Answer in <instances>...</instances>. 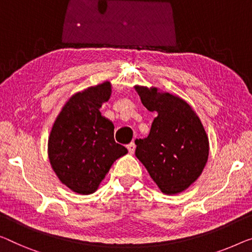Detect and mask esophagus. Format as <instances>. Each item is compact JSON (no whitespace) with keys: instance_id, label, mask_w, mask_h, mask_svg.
Returning <instances> with one entry per match:
<instances>
[{"instance_id":"34e87169","label":"esophagus","mask_w":252,"mask_h":252,"mask_svg":"<svg viewBox=\"0 0 252 252\" xmlns=\"http://www.w3.org/2000/svg\"><path fill=\"white\" fill-rule=\"evenodd\" d=\"M126 148L129 150L130 154H133L134 149H136V145H134V142H130L129 145H126Z\"/></svg>"}]
</instances>
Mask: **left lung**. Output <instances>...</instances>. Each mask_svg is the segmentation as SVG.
Instances as JSON below:
<instances>
[{
	"mask_svg": "<svg viewBox=\"0 0 252 252\" xmlns=\"http://www.w3.org/2000/svg\"><path fill=\"white\" fill-rule=\"evenodd\" d=\"M141 103L156 112L147 138L136 139V157L163 193L187 190L201 175L209 155L208 134L192 107L157 87L134 86Z\"/></svg>",
	"mask_w": 252,
	"mask_h": 252,
	"instance_id": "1",
	"label": "left lung"
}]
</instances>
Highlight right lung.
<instances>
[{
  "mask_svg": "<svg viewBox=\"0 0 252 252\" xmlns=\"http://www.w3.org/2000/svg\"><path fill=\"white\" fill-rule=\"evenodd\" d=\"M110 81L78 92L67 99L48 136L47 154L60 181L79 194H90L127 149L114 140V125L100 113L110 99Z\"/></svg>",
  "mask_w": 252,
  "mask_h": 252,
  "instance_id": "add662e5",
  "label": "right lung"
}]
</instances>
